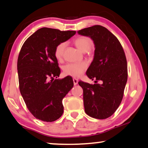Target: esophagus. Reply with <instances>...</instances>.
Here are the masks:
<instances>
[{"instance_id": "esophagus-1", "label": "esophagus", "mask_w": 148, "mask_h": 148, "mask_svg": "<svg viewBox=\"0 0 148 148\" xmlns=\"http://www.w3.org/2000/svg\"><path fill=\"white\" fill-rule=\"evenodd\" d=\"M73 82H74V86H76L77 83H78V80H77V79L76 78H73Z\"/></svg>"}]
</instances>
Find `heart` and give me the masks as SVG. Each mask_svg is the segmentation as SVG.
<instances>
[{
  "mask_svg": "<svg viewBox=\"0 0 148 148\" xmlns=\"http://www.w3.org/2000/svg\"><path fill=\"white\" fill-rule=\"evenodd\" d=\"M74 44L76 45L77 48L80 51L86 53L91 49L92 46V42L89 37L80 36L74 40ZM66 43L61 42L56 47L55 50V56L58 60H61L64 53ZM87 68L86 62H75V63H69L64 67V74L66 76H70L72 77H79L84 74Z\"/></svg>",
  "mask_w": 148,
  "mask_h": 148,
  "instance_id": "obj_1",
  "label": "heart"
}]
</instances>
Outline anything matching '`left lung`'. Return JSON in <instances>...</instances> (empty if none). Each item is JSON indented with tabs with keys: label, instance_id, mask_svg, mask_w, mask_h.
Segmentation results:
<instances>
[{
	"label": "left lung",
	"instance_id": "1",
	"mask_svg": "<svg viewBox=\"0 0 148 148\" xmlns=\"http://www.w3.org/2000/svg\"><path fill=\"white\" fill-rule=\"evenodd\" d=\"M77 33L90 37L95 47L86 74L96 84L78 82L84 91L85 112L93 118L106 119L118 108L123 97L128 76L125 52L118 39L101 25L87 27ZM98 81L101 83L97 84Z\"/></svg>",
	"mask_w": 148,
	"mask_h": 148
}]
</instances>
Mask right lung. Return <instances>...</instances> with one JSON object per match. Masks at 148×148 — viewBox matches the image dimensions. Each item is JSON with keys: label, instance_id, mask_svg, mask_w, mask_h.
I'll list each match as a JSON object with an SVG mask.
<instances>
[{"label": "right lung", "instance_id": "add662e5", "mask_svg": "<svg viewBox=\"0 0 148 148\" xmlns=\"http://www.w3.org/2000/svg\"><path fill=\"white\" fill-rule=\"evenodd\" d=\"M76 32L43 27L29 36L20 50L17 59L20 92L30 112L41 121H54L63 114L62 99L74 83L69 76L54 79L61 73L55 50Z\"/></svg>", "mask_w": 148, "mask_h": 148}]
</instances>
